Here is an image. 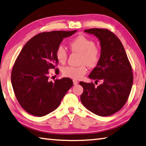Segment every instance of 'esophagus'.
Instances as JSON below:
<instances>
[{
  "label": "esophagus",
  "mask_w": 146,
  "mask_h": 146,
  "mask_svg": "<svg viewBox=\"0 0 146 146\" xmlns=\"http://www.w3.org/2000/svg\"><path fill=\"white\" fill-rule=\"evenodd\" d=\"M73 83H74V85H77V84L79 83V82H78V81L76 80V79H74V80H73Z\"/></svg>",
  "instance_id": "obj_1"
}]
</instances>
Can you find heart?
Returning <instances> with one entry per match:
<instances>
[{"label": "heart", "instance_id": "heart-1", "mask_svg": "<svg viewBox=\"0 0 146 146\" xmlns=\"http://www.w3.org/2000/svg\"><path fill=\"white\" fill-rule=\"evenodd\" d=\"M71 51L81 54L79 67L67 66L62 68L63 76L74 79H81L87 72L86 65L89 67H95L100 60V51L95 46L94 41L84 35H79L69 43ZM55 56L58 61L64 64L67 61L68 53L64 46H58Z\"/></svg>", "mask_w": 146, "mask_h": 146}]
</instances>
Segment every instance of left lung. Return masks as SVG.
Returning a JSON list of instances; mask_svg holds the SVG:
<instances>
[{
  "instance_id": "obj_1",
  "label": "left lung",
  "mask_w": 146,
  "mask_h": 146,
  "mask_svg": "<svg viewBox=\"0 0 146 146\" xmlns=\"http://www.w3.org/2000/svg\"><path fill=\"white\" fill-rule=\"evenodd\" d=\"M85 32L93 34L100 41L101 52L97 67L89 78L102 81L97 87L93 82H80L83 88L81 101L93 113L108 116L124 106L133 84V73L121 42L107 29H90Z\"/></svg>"
}]
</instances>
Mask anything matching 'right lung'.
<instances>
[{
  "mask_svg": "<svg viewBox=\"0 0 146 146\" xmlns=\"http://www.w3.org/2000/svg\"><path fill=\"white\" fill-rule=\"evenodd\" d=\"M76 32L40 33L21 49L13 66L11 82L19 104L28 113L42 117L53 112L72 86V79L67 78L49 82L48 70L54 69L58 63L55 56L58 46L64 38Z\"/></svg>",
  "mask_w": 146,
  "mask_h": 146,
  "instance_id": "right-lung-1",
  "label": "right lung"
}]
</instances>
